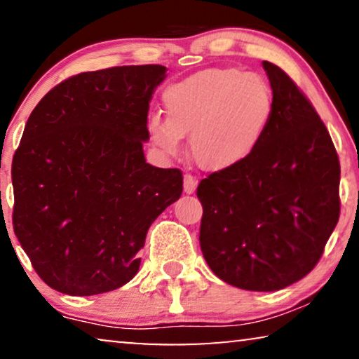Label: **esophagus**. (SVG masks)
<instances>
[{
  "label": "esophagus",
  "mask_w": 359,
  "mask_h": 359,
  "mask_svg": "<svg viewBox=\"0 0 359 359\" xmlns=\"http://www.w3.org/2000/svg\"><path fill=\"white\" fill-rule=\"evenodd\" d=\"M196 184H198V182H196L194 175H191V174L184 175V191H185V194H194L195 189H196Z\"/></svg>",
  "instance_id": "obj_1"
}]
</instances>
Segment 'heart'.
Wrapping results in <instances>:
<instances>
[{
  "mask_svg": "<svg viewBox=\"0 0 359 359\" xmlns=\"http://www.w3.org/2000/svg\"><path fill=\"white\" fill-rule=\"evenodd\" d=\"M165 115L148 117V133L165 156H177L189 136L194 159L205 169L239 164L269 130L275 95L269 81L237 68H206L164 89Z\"/></svg>",
  "mask_w": 359,
  "mask_h": 359,
  "instance_id": "obj_1",
  "label": "heart"
}]
</instances>
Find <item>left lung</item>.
Masks as SVG:
<instances>
[{
    "label": "left lung",
    "instance_id": "1",
    "mask_svg": "<svg viewBox=\"0 0 359 359\" xmlns=\"http://www.w3.org/2000/svg\"><path fill=\"white\" fill-rule=\"evenodd\" d=\"M275 112L259 146L196 189L200 247L213 273L249 291L304 278L340 218V161L314 105L280 67L264 62Z\"/></svg>",
    "mask_w": 359,
    "mask_h": 359
}]
</instances>
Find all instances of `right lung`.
I'll use <instances>...</instances> for the list:
<instances>
[{
  "instance_id": "add662e5",
  "label": "right lung",
  "mask_w": 359,
  "mask_h": 359,
  "mask_svg": "<svg viewBox=\"0 0 359 359\" xmlns=\"http://www.w3.org/2000/svg\"><path fill=\"white\" fill-rule=\"evenodd\" d=\"M164 76L161 65L79 73L30 114L13 158V228L53 290L93 296L128 283L151 223L182 195V170L143 154Z\"/></svg>"
}]
</instances>
